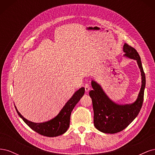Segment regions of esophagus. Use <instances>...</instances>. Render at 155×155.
<instances>
[{
  "mask_svg": "<svg viewBox=\"0 0 155 155\" xmlns=\"http://www.w3.org/2000/svg\"><path fill=\"white\" fill-rule=\"evenodd\" d=\"M90 89H91V88H90V87H89L88 85H85V90L86 92H88L89 91H90Z\"/></svg>",
  "mask_w": 155,
  "mask_h": 155,
  "instance_id": "1",
  "label": "esophagus"
}]
</instances>
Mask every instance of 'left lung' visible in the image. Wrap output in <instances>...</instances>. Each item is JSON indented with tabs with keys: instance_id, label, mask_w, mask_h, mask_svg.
I'll return each instance as SVG.
<instances>
[{
	"instance_id": "left-lung-1",
	"label": "left lung",
	"mask_w": 155,
	"mask_h": 155,
	"mask_svg": "<svg viewBox=\"0 0 155 155\" xmlns=\"http://www.w3.org/2000/svg\"><path fill=\"white\" fill-rule=\"evenodd\" d=\"M123 51L124 57L137 61L141 72V88L134 102L121 105L112 101L99 83L94 80L91 81L93 90L89 92V95L92 101L94 125L98 130L104 133L114 134L125 129L137 118L143 104L145 76L141 59L137 51L127 44L124 45Z\"/></svg>"
}]
</instances>
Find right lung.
<instances>
[{
  "mask_svg": "<svg viewBox=\"0 0 155 155\" xmlns=\"http://www.w3.org/2000/svg\"><path fill=\"white\" fill-rule=\"evenodd\" d=\"M85 93V88L81 87L74 92L73 96L65 104L58 114L54 118L42 123H35L26 119L17 110V114L30 127L37 133L48 137H55L64 134L70 125V114L74 107L80 100Z\"/></svg>",
  "mask_w": 155,
  "mask_h": 155,
  "instance_id": "right-lung-1",
  "label": "right lung"
}]
</instances>
